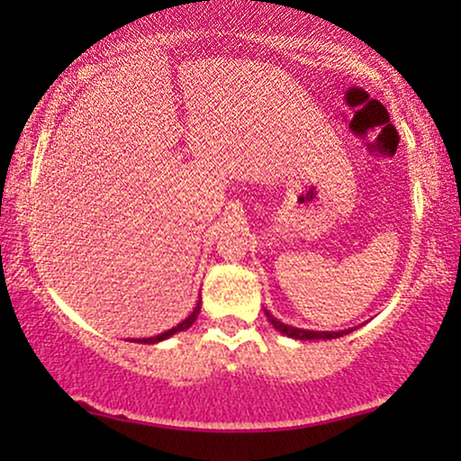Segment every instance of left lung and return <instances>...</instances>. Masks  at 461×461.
<instances>
[{
    "label": "left lung",
    "mask_w": 461,
    "mask_h": 461,
    "mask_svg": "<svg viewBox=\"0 0 461 461\" xmlns=\"http://www.w3.org/2000/svg\"><path fill=\"white\" fill-rule=\"evenodd\" d=\"M264 314H267V319L270 321V325L275 327L276 331H281L283 336L287 338H294V339H333V338H342L346 333L355 331L357 327H350V330H342V331H312V330H300V327H292V325H285L281 323L279 319L273 317L267 308H264Z\"/></svg>",
    "instance_id": "8db88e82"
}]
</instances>
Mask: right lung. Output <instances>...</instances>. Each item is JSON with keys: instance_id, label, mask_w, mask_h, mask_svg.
<instances>
[{"instance_id": "right-lung-1", "label": "right lung", "mask_w": 461, "mask_h": 461, "mask_svg": "<svg viewBox=\"0 0 461 461\" xmlns=\"http://www.w3.org/2000/svg\"><path fill=\"white\" fill-rule=\"evenodd\" d=\"M199 312H201V300L197 302V306L193 308V312L188 314V317L182 321V323H178L176 327H172V330H167V331H163V333H159V336H155V338H138V339H131V342H138V344H157V342H163V339H167V338H172L174 333H178V331H185V330H188V327H191L194 321H197V317H199Z\"/></svg>"}]
</instances>
